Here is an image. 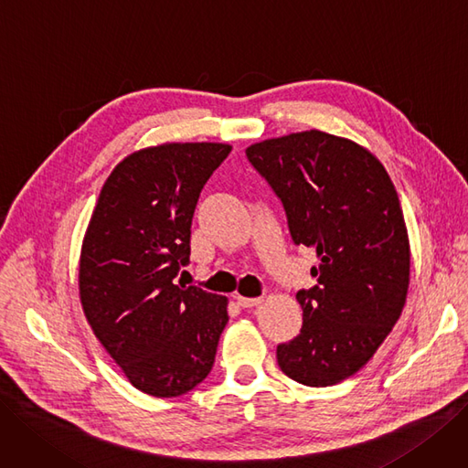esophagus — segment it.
<instances>
[{
	"instance_id": "obj_1",
	"label": "esophagus",
	"mask_w": 468,
	"mask_h": 468,
	"mask_svg": "<svg viewBox=\"0 0 468 468\" xmlns=\"http://www.w3.org/2000/svg\"><path fill=\"white\" fill-rule=\"evenodd\" d=\"M261 303H262V299H261V297H256V299L237 297V304H239V306H243V308H254V306H258Z\"/></svg>"
}]
</instances>
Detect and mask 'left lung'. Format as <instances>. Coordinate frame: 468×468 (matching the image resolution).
Wrapping results in <instances>:
<instances>
[{"label": "left lung", "mask_w": 468, "mask_h": 468, "mask_svg": "<svg viewBox=\"0 0 468 468\" xmlns=\"http://www.w3.org/2000/svg\"><path fill=\"white\" fill-rule=\"evenodd\" d=\"M247 158L282 200L292 243L320 258L316 285L297 292L301 334L278 345V365L303 386H335L403 313L410 252L399 197L368 150L322 131L270 138Z\"/></svg>", "instance_id": "obj_1"}]
</instances>
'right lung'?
I'll use <instances>...</instances> for the list:
<instances>
[{
	"label": "right lung",
	"mask_w": 468,
	"mask_h": 468,
	"mask_svg": "<svg viewBox=\"0 0 468 468\" xmlns=\"http://www.w3.org/2000/svg\"><path fill=\"white\" fill-rule=\"evenodd\" d=\"M229 144L138 150L103 183L84 235L79 289L84 316L129 382L177 397L210 374L228 299L176 283L190 258V225L206 181Z\"/></svg>",
	"instance_id": "add662e5"
}]
</instances>
